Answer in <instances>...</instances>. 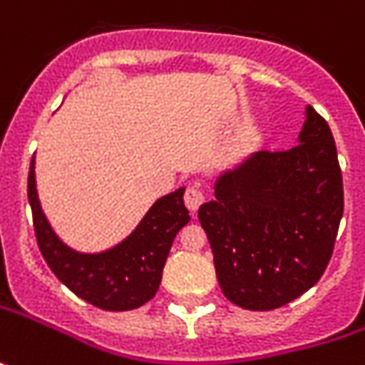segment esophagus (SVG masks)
Returning a JSON list of instances; mask_svg holds the SVG:
<instances>
[{
	"instance_id": "esophagus-1",
	"label": "esophagus",
	"mask_w": 365,
	"mask_h": 365,
	"mask_svg": "<svg viewBox=\"0 0 365 365\" xmlns=\"http://www.w3.org/2000/svg\"><path fill=\"white\" fill-rule=\"evenodd\" d=\"M183 202H185V206L190 207L192 212H195L197 207L206 202V192H204V187H202L200 183L187 185V190H185V194H183Z\"/></svg>"
}]
</instances>
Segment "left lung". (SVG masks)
Instances as JSON below:
<instances>
[{
	"instance_id": "8db88e82",
	"label": "left lung",
	"mask_w": 365,
	"mask_h": 365,
	"mask_svg": "<svg viewBox=\"0 0 365 365\" xmlns=\"http://www.w3.org/2000/svg\"><path fill=\"white\" fill-rule=\"evenodd\" d=\"M344 216V178L327 120L307 107L299 143L258 151L216 182L202 204L222 293L234 305L270 311L321 279Z\"/></svg>"
}]
</instances>
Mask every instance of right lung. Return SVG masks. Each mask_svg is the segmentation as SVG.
<instances>
[{
	"label": "right lung",
	"mask_w": 365,
	"mask_h": 365,
	"mask_svg": "<svg viewBox=\"0 0 365 365\" xmlns=\"http://www.w3.org/2000/svg\"><path fill=\"white\" fill-rule=\"evenodd\" d=\"M34 232L48 267L74 295L105 311H129L153 299L175 234L190 222L183 187L158 200L135 232L101 255H81L60 242L42 214L36 192L34 158L28 173Z\"/></svg>",
	"instance_id": "right-lung-1"
}]
</instances>
